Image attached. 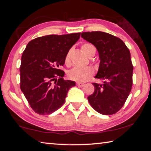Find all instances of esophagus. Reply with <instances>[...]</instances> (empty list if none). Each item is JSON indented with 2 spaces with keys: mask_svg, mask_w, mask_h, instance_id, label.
Returning a JSON list of instances; mask_svg holds the SVG:
<instances>
[{
  "mask_svg": "<svg viewBox=\"0 0 151 151\" xmlns=\"http://www.w3.org/2000/svg\"><path fill=\"white\" fill-rule=\"evenodd\" d=\"M76 84H77V86H80V87H82V86H84V83H82V82H77V83H76Z\"/></svg>",
  "mask_w": 151,
  "mask_h": 151,
  "instance_id": "34e87169",
  "label": "esophagus"
}]
</instances>
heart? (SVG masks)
Segmentation results:
<instances>
[{
	"instance_id": "1",
	"label": "heart",
	"mask_w": 151,
	"mask_h": 151,
	"mask_svg": "<svg viewBox=\"0 0 151 151\" xmlns=\"http://www.w3.org/2000/svg\"><path fill=\"white\" fill-rule=\"evenodd\" d=\"M82 49L88 58L93 56L96 52V48L93 45L91 44V43H84L82 46ZM70 57H71V51H69L65 57V63L67 65H69ZM93 73V71L89 67H76L70 70L68 73V76L70 79L74 80V81L83 82L87 81L91 77Z\"/></svg>"
}]
</instances>
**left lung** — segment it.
I'll return each instance as SVG.
<instances>
[{
  "instance_id": "1",
  "label": "left lung",
  "mask_w": 151,
  "mask_h": 151,
  "mask_svg": "<svg viewBox=\"0 0 151 151\" xmlns=\"http://www.w3.org/2000/svg\"><path fill=\"white\" fill-rule=\"evenodd\" d=\"M81 37L96 47L100 62L95 78L103 80L93 83L95 91L88 101L100 114H115L123 106L133 84L129 49L120 38L108 33L83 32Z\"/></svg>"
}]
</instances>
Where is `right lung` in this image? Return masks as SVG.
Returning <instances> with one entry per match:
<instances>
[{"mask_svg":"<svg viewBox=\"0 0 151 151\" xmlns=\"http://www.w3.org/2000/svg\"><path fill=\"white\" fill-rule=\"evenodd\" d=\"M81 33L48 35L31 40L21 58L20 89L30 106L40 115H50L64 104L76 82L63 79L59 69Z\"/></svg>","mask_w":151,"mask_h":151,"instance_id":"add662e5","label":"right lung"}]
</instances>
